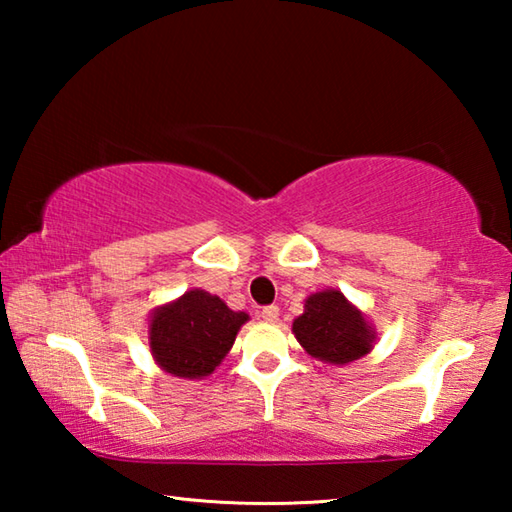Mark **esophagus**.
I'll return each mask as SVG.
<instances>
[{
    "label": "esophagus",
    "mask_w": 512,
    "mask_h": 512,
    "mask_svg": "<svg viewBox=\"0 0 512 512\" xmlns=\"http://www.w3.org/2000/svg\"><path fill=\"white\" fill-rule=\"evenodd\" d=\"M277 316H280V307L277 305H268L262 309V318L266 320V323H275Z\"/></svg>",
    "instance_id": "34e87169"
}]
</instances>
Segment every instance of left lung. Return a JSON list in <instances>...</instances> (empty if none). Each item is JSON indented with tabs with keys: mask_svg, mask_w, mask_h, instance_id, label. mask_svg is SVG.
Masks as SVG:
<instances>
[{
	"mask_svg": "<svg viewBox=\"0 0 512 512\" xmlns=\"http://www.w3.org/2000/svg\"><path fill=\"white\" fill-rule=\"evenodd\" d=\"M293 334L311 357L343 366L372 348V329L341 291L327 289L305 302V314L293 320Z\"/></svg>",
	"mask_w": 512,
	"mask_h": 512,
	"instance_id": "8db88e82",
	"label": "left lung"
}]
</instances>
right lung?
Listing matches in <instances>:
<instances>
[{
	"instance_id": "obj_1",
	"label": "right lung",
	"mask_w": 512,
	"mask_h": 512,
	"mask_svg": "<svg viewBox=\"0 0 512 512\" xmlns=\"http://www.w3.org/2000/svg\"><path fill=\"white\" fill-rule=\"evenodd\" d=\"M248 320L207 291H187L183 298L160 307L151 318V352L158 366L173 377H207L235 343Z\"/></svg>"
}]
</instances>
